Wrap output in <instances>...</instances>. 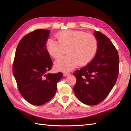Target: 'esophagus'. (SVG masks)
I'll list each match as a JSON object with an SVG mask.
<instances>
[{"label": "esophagus", "mask_w": 131, "mask_h": 131, "mask_svg": "<svg viewBox=\"0 0 131 131\" xmlns=\"http://www.w3.org/2000/svg\"><path fill=\"white\" fill-rule=\"evenodd\" d=\"M63 77H67V76L70 75V74L68 73H63Z\"/></svg>", "instance_id": "esophagus-1"}]
</instances>
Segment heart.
<instances>
[{
    "label": "heart",
    "mask_w": 131,
    "mask_h": 131,
    "mask_svg": "<svg viewBox=\"0 0 131 131\" xmlns=\"http://www.w3.org/2000/svg\"><path fill=\"white\" fill-rule=\"evenodd\" d=\"M57 41L49 39L46 48L49 54L58 59L65 53L67 56L55 62V67L61 71H70L79 63L84 66L90 63L96 54L97 41L91 34L78 30H64L56 35Z\"/></svg>",
    "instance_id": "obj_1"
}]
</instances>
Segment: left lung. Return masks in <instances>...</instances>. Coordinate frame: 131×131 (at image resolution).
I'll return each mask as SVG.
<instances>
[{
    "instance_id": "8db88e82",
    "label": "left lung",
    "mask_w": 131,
    "mask_h": 131,
    "mask_svg": "<svg viewBox=\"0 0 131 131\" xmlns=\"http://www.w3.org/2000/svg\"><path fill=\"white\" fill-rule=\"evenodd\" d=\"M98 47L92 61L75 71L73 88L76 97L83 104L96 105L107 96L118 76L119 58L115 47L106 36L95 31Z\"/></svg>"
}]
</instances>
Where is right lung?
<instances>
[{
  "label": "right lung",
  "mask_w": 131,
  "mask_h": 131,
  "mask_svg": "<svg viewBox=\"0 0 131 131\" xmlns=\"http://www.w3.org/2000/svg\"><path fill=\"white\" fill-rule=\"evenodd\" d=\"M48 30L38 29L27 34L17 47L13 74L22 96L34 105H42L55 95L61 73H48L53 62L46 48Z\"/></svg>",
  "instance_id": "1"
}]
</instances>
